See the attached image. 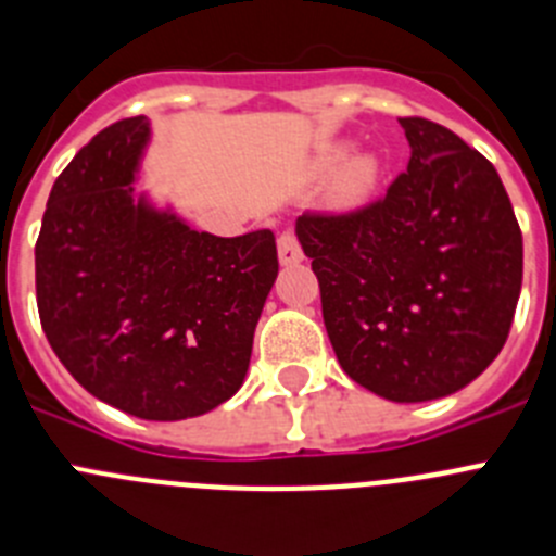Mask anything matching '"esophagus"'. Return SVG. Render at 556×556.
Masks as SVG:
<instances>
[{
    "instance_id": "esophagus-1",
    "label": "esophagus",
    "mask_w": 556,
    "mask_h": 556,
    "mask_svg": "<svg viewBox=\"0 0 556 556\" xmlns=\"http://www.w3.org/2000/svg\"><path fill=\"white\" fill-rule=\"evenodd\" d=\"M277 249H279V263H282V266H293V263H299L304 257L302 243H299L295 232H290V230L279 236Z\"/></svg>"
}]
</instances>
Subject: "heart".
I'll return each instance as SVG.
<instances>
[{"instance_id": "b5f03b06", "label": "heart", "mask_w": 556, "mask_h": 556, "mask_svg": "<svg viewBox=\"0 0 556 556\" xmlns=\"http://www.w3.org/2000/svg\"><path fill=\"white\" fill-rule=\"evenodd\" d=\"M345 159H349V148H345V144H337V148H329L324 155H320V167H324L326 173H334V169H340L342 164H345ZM376 175H378L376 161L356 159L349 167V173H345V194L349 197L367 194V189L376 184Z\"/></svg>"}]
</instances>
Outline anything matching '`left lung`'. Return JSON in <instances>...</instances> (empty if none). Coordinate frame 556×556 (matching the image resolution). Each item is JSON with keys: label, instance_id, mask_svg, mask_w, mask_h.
Masks as SVG:
<instances>
[{"label": "left lung", "instance_id": "8db88e82", "mask_svg": "<svg viewBox=\"0 0 556 556\" xmlns=\"http://www.w3.org/2000/svg\"><path fill=\"white\" fill-rule=\"evenodd\" d=\"M401 126L412 159L387 194L345 214L307 211L295 236L342 370L387 401L422 403L458 392L502 351L523 241L485 155L425 117Z\"/></svg>", "mask_w": 556, "mask_h": 556}]
</instances>
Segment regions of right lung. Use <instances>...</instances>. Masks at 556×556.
<instances>
[{
  "label": "right lung",
  "mask_w": 556,
  "mask_h": 556,
  "mask_svg": "<svg viewBox=\"0 0 556 556\" xmlns=\"http://www.w3.org/2000/svg\"><path fill=\"white\" fill-rule=\"evenodd\" d=\"M148 137L144 117L117 121L62 169L35 290L49 345L90 395L175 422L238 392L279 261L271 230L219 238L137 200Z\"/></svg>",
  "instance_id": "1"
}]
</instances>
